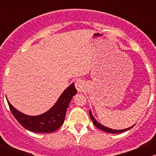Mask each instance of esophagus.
Listing matches in <instances>:
<instances>
[{"label": "esophagus", "mask_w": 156, "mask_h": 156, "mask_svg": "<svg viewBox=\"0 0 156 156\" xmlns=\"http://www.w3.org/2000/svg\"><path fill=\"white\" fill-rule=\"evenodd\" d=\"M75 85L78 92H82L84 91V87H85V82L81 79H77L75 81Z\"/></svg>", "instance_id": "1"}]
</instances>
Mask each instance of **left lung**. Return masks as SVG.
<instances>
[{
  "instance_id": "obj_1",
  "label": "left lung",
  "mask_w": 156,
  "mask_h": 156,
  "mask_svg": "<svg viewBox=\"0 0 156 156\" xmlns=\"http://www.w3.org/2000/svg\"><path fill=\"white\" fill-rule=\"evenodd\" d=\"M90 119H91V120H92V122H93V123H94V125H95V126L97 127V128L100 129V130H103V131H105V132H107V133H122V132H125V131H127V130H130V128H132V127H133V126H131V127H128V128L123 129V130H113V129L108 128V127H106L103 126V125H101V124L99 123V122H97V121L95 119H94V116L92 115V113H91V111H90Z\"/></svg>"
}]
</instances>
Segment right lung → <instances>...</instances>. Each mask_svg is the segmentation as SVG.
Segmentation results:
<instances>
[{
	"mask_svg": "<svg viewBox=\"0 0 156 156\" xmlns=\"http://www.w3.org/2000/svg\"><path fill=\"white\" fill-rule=\"evenodd\" d=\"M77 90L72 83L63 91L56 103L45 113L37 116H30L18 111L8 103L12 115L24 128L34 133H52L58 130L65 120L67 108Z\"/></svg>",
	"mask_w": 156,
	"mask_h": 156,
	"instance_id": "1",
	"label": "right lung"
}]
</instances>
